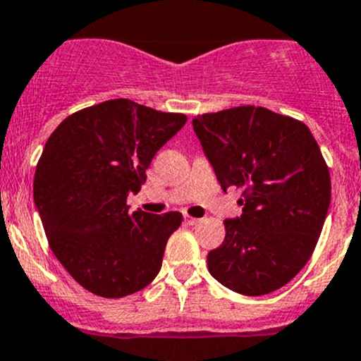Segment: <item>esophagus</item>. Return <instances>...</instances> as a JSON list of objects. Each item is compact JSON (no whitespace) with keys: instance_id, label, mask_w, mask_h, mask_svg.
Listing matches in <instances>:
<instances>
[{"instance_id":"obj_1","label":"esophagus","mask_w":361,"mask_h":361,"mask_svg":"<svg viewBox=\"0 0 361 361\" xmlns=\"http://www.w3.org/2000/svg\"><path fill=\"white\" fill-rule=\"evenodd\" d=\"M185 224H188V226H195V224L201 222V219H195V216H190V215H185Z\"/></svg>"}]
</instances>
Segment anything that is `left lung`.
Segmentation results:
<instances>
[{
  "mask_svg": "<svg viewBox=\"0 0 361 361\" xmlns=\"http://www.w3.org/2000/svg\"><path fill=\"white\" fill-rule=\"evenodd\" d=\"M192 125L222 190L241 188L243 206L224 220L209 274L245 296L277 291L307 264L330 208V171L316 139L302 121L255 106L201 114Z\"/></svg>",
  "mask_w": 361,
  "mask_h": 361,
  "instance_id": "8db88e82",
  "label": "left lung"
}]
</instances>
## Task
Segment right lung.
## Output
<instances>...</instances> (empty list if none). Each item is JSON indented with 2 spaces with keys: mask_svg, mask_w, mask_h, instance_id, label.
I'll list each match as a JSON object with an SVG mask.
<instances>
[{
  "mask_svg": "<svg viewBox=\"0 0 361 361\" xmlns=\"http://www.w3.org/2000/svg\"><path fill=\"white\" fill-rule=\"evenodd\" d=\"M187 123L128 99L86 107L58 125L37 164L33 197L51 250L84 289L123 298L153 282L180 212L130 213L155 153Z\"/></svg>",
  "mask_w": 361,
  "mask_h": 361,
  "instance_id": "1",
  "label": "right lung"
}]
</instances>
